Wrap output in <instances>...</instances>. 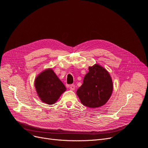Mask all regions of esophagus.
Masks as SVG:
<instances>
[{
  "label": "esophagus",
  "instance_id": "esophagus-1",
  "mask_svg": "<svg viewBox=\"0 0 148 148\" xmlns=\"http://www.w3.org/2000/svg\"><path fill=\"white\" fill-rule=\"evenodd\" d=\"M75 85H73V84L70 85V89L71 90V91H74V90L75 89Z\"/></svg>",
  "mask_w": 148,
  "mask_h": 148
}]
</instances>
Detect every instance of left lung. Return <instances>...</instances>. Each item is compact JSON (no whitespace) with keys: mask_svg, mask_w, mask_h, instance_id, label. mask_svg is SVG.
Returning <instances> with one entry per match:
<instances>
[{"mask_svg":"<svg viewBox=\"0 0 148 148\" xmlns=\"http://www.w3.org/2000/svg\"><path fill=\"white\" fill-rule=\"evenodd\" d=\"M113 83L107 70L99 64L89 67L82 86L77 91L82 103L89 108L104 105L110 99Z\"/></svg>","mask_w":148,"mask_h":148,"instance_id":"obj_1","label":"left lung"}]
</instances>
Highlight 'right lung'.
I'll return each mask as SVG.
<instances>
[{
  "label": "right lung",
  "mask_w": 148,
  "mask_h": 148,
  "mask_svg": "<svg viewBox=\"0 0 148 148\" xmlns=\"http://www.w3.org/2000/svg\"><path fill=\"white\" fill-rule=\"evenodd\" d=\"M34 85L40 99L48 105H53L66 91V87L52 69L44 70L35 79Z\"/></svg>",
  "instance_id": "obj_1"
}]
</instances>
